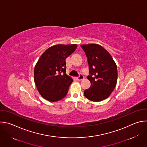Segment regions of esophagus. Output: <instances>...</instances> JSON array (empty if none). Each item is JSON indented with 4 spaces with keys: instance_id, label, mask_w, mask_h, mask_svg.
Wrapping results in <instances>:
<instances>
[{
    "instance_id": "34e87169",
    "label": "esophagus",
    "mask_w": 147,
    "mask_h": 147,
    "mask_svg": "<svg viewBox=\"0 0 147 147\" xmlns=\"http://www.w3.org/2000/svg\"><path fill=\"white\" fill-rule=\"evenodd\" d=\"M84 78V76L82 75V74H80V75L79 76V77H77V80L78 81H81V80H82Z\"/></svg>"
}]
</instances>
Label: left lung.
Returning a JSON list of instances; mask_svg holds the SVG:
<instances>
[{
	"label": "left lung",
	"instance_id": "1",
	"mask_svg": "<svg viewBox=\"0 0 147 147\" xmlns=\"http://www.w3.org/2000/svg\"><path fill=\"white\" fill-rule=\"evenodd\" d=\"M88 58L90 87L84 91L85 97L93 102H100L111 94L118 77L117 67L110 53L96 44L81 45Z\"/></svg>",
	"mask_w": 147,
	"mask_h": 147
}]
</instances>
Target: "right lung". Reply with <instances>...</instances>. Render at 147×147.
Returning <instances> with one entry per match:
<instances>
[{"mask_svg": "<svg viewBox=\"0 0 147 147\" xmlns=\"http://www.w3.org/2000/svg\"><path fill=\"white\" fill-rule=\"evenodd\" d=\"M77 47V44H57L41 55L34 67V80L44 99L54 102L66 96L73 79L66 73L65 60Z\"/></svg>", "mask_w": 147, "mask_h": 147, "instance_id": "right-lung-1", "label": "right lung"}]
</instances>
